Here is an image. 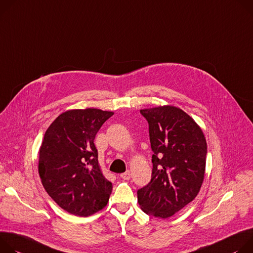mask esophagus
Masks as SVG:
<instances>
[{
  "instance_id": "1",
  "label": "esophagus",
  "mask_w": 253,
  "mask_h": 253,
  "mask_svg": "<svg viewBox=\"0 0 253 253\" xmlns=\"http://www.w3.org/2000/svg\"><path fill=\"white\" fill-rule=\"evenodd\" d=\"M121 178L124 179V180H129V179L131 178V173H130V171L127 170L126 172L123 173V174L121 175Z\"/></svg>"
}]
</instances>
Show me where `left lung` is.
I'll list each match as a JSON object with an SVG mask.
<instances>
[{"label":"left lung","mask_w":253,"mask_h":253,"mask_svg":"<svg viewBox=\"0 0 253 253\" xmlns=\"http://www.w3.org/2000/svg\"><path fill=\"white\" fill-rule=\"evenodd\" d=\"M149 123L153 172L137 190V202L152 216L169 218L195 199L202 186L207 143L201 127L172 105L141 109Z\"/></svg>","instance_id":"obj_1"}]
</instances>
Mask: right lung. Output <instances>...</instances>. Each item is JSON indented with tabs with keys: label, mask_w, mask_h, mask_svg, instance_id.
Segmentation results:
<instances>
[{
	"label": "right lung",
	"mask_w": 253,
	"mask_h": 253,
	"mask_svg": "<svg viewBox=\"0 0 253 253\" xmlns=\"http://www.w3.org/2000/svg\"><path fill=\"white\" fill-rule=\"evenodd\" d=\"M112 115L97 108L67 110L44 134L39 176L50 197L70 214L87 217L108 202L112 184L102 175L93 141Z\"/></svg>",
	"instance_id": "1"
}]
</instances>
